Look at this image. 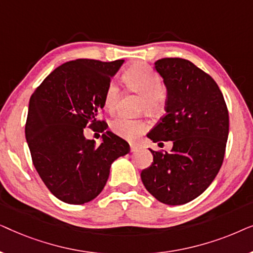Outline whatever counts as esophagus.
<instances>
[{"mask_svg": "<svg viewBox=\"0 0 253 253\" xmlns=\"http://www.w3.org/2000/svg\"><path fill=\"white\" fill-rule=\"evenodd\" d=\"M138 148H139V147H138L137 145H133V144L130 145V150H131V152H136V151H138Z\"/></svg>", "mask_w": 253, "mask_h": 253, "instance_id": "esophagus-1", "label": "esophagus"}]
</instances>
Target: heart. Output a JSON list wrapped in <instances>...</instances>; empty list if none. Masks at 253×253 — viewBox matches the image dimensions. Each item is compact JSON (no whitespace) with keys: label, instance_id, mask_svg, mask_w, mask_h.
I'll return each instance as SVG.
<instances>
[{"label":"heart","instance_id":"obj_1","mask_svg":"<svg viewBox=\"0 0 253 253\" xmlns=\"http://www.w3.org/2000/svg\"><path fill=\"white\" fill-rule=\"evenodd\" d=\"M124 81L131 88L144 95L143 109L155 112L164 102V87L159 76L146 64L137 63L131 65L124 72ZM120 98V88L116 83H110L105 93V107L108 110L116 108ZM112 130L117 136L126 139H134L145 130V123L126 116H120L112 122Z\"/></svg>","mask_w":253,"mask_h":253}]
</instances>
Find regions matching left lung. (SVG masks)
I'll return each mask as SVG.
<instances>
[{
	"label": "left lung",
	"instance_id": "left-lung-1",
	"mask_svg": "<svg viewBox=\"0 0 253 253\" xmlns=\"http://www.w3.org/2000/svg\"><path fill=\"white\" fill-rule=\"evenodd\" d=\"M154 69L167 89L166 115L147 137L154 143L170 140L172 148L169 153L150 150L153 162L140 177L159 202L183 205L202 195L219 172L229 116L219 86L192 62L162 58Z\"/></svg>",
	"mask_w": 253,
	"mask_h": 253
}]
</instances>
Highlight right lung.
<instances>
[{
  "mask_svg": "<svg viewBox=\"0 0 253 253\" xmlns=\"http://www.w3.org/2000/svg\"><path fill=\"white\" fill-rule=\"evenodd\" d=\"M124 60L70 61L55 69L31 96L25 137L38 174L57 199L82 205L99 196L117 158L130 145L98 121L105 93ZM102 126V144L84 129Z\"/></svg>",
  "mask_w": 253,
  "mask_h": 253,
  "instance_id": "right-lung-1",
  "label": "right lung"
}]
</instances>
